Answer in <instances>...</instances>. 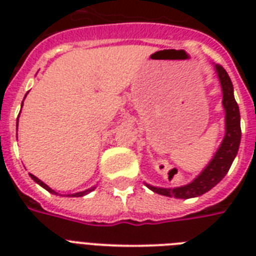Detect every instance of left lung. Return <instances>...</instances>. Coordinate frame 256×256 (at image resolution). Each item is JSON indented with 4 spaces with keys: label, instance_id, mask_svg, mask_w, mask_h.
I'll use <instances>...</instances> for the list:
<instances>
[{
    "label": "left lung",
    "instance_id": "left-lung-1",
    "mask_svg": "<svg viewBox=\"0 0 256 256\" xmlns=\"http://www.w3.org/2000/svg\"><path fill=\"white\" fill-rule=\"evenodd\" d=\"M215 70H216L219 81L222 85V104L224 112H226V134H224L222 144L219 146L218 152H215L214 158L210 160V164L204 168V170L186 186L175 187V188H162V187L146 184L150 190L156 194L180 199L195 198V196L204 194L224 178V175L230 170L232 160L238 154L242 132H240V114H239L238 104L234 98L232 82L222 66L215 65Z\"/></svg>",
    "mask_w": 256,
    "mask_h": 256
}]
</instances>
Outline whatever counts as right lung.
Masks as SVG:
<instances>
[{
	"label": "right lung",
	"mask_w": 256,
	"mask_h": 256,
	"mask_svg": "<svg viewBox=\"0 0 256 256\" xmlns=\"http://www.w3.org/2000/svg\"><path fill=\"white\" fill-rule=\"evenodd\" d=\"M22 104H24V102H22ZM17 126H18V122H17ZM30 176H32V179H33L34 182H37L38 184H40V186H41V187H44L45 190H48V191H49V192H52V194H57V192H56V191H54V190H52V188H50V187L48 186V184H45V183L42 182V180H40V179H38L37 176H34L33 174H30ZM94 188H96V187H92V188H88V190H85V191H81V192H76V194H72V196H84V195L88 194V192L94 190ZM69 196H70V195H69Z\"/></svg>",
	"instance_id": "obj_1"
}]
</instances>
